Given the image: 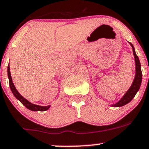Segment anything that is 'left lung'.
Segmentation results:
<instances>
[{"mask_svg":"<svg viewBox=\"0 0 149 149\" xmlns=\"http://www.w3.org/2000/svg\"><path fill=\"white\" fill-rule=\"evenodd\" d=\"M130 43L131 46L132 47L133 49V53L134 55V60H135V65H136V74L135 77H134V81L131 86L130 88L129 89V90L126 92L125 94L123 96L122 98L120 100L119 102H116L114 104L111 105V107H120L126 105V104L129 103L132 100V99L135 97L136 94L138 92L139 88H140L141 84L142 81V72L141 70V63L139 61V59L138 56L136 55L135 52V49H134V46L131 42Z\"/></svg>","mask_w":149,"mask_h":149,"instance_id":"left-lung-1","label":"left lung"}]
</instances>
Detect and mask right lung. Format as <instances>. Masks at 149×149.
<instances>
[{
  "instance_id": "1",
  "label": "right lung",
  "mask_w": 149,
  "mask_h": 149,
  "mask_svg": "<svg viewBox=\"0 0 149 149\" xmlns=\"http://www.w3.org/2000/svg\"><path fill=\"white\" fill-rule=\"evenodd\" d=\"M8 79H9V84H10V88L11 91H12L13 94V95L15 96V98L20 101V102H21V103L23 104L25 107H26V108H28V109L31 110V111H46V110L48 109L49 107H50V105H49V106L43 107V106H39V105L34 104H32L31 102H29V101H28L26 99L24 98L23 96H22L21 94L17 92L16 88H15V85H14L13 82L12 78H11L10 67H9V65L8 66Z\"/></svg>"
}]
</instances>
